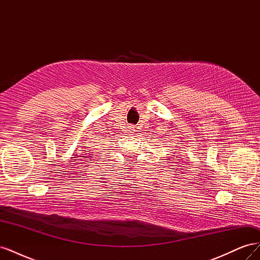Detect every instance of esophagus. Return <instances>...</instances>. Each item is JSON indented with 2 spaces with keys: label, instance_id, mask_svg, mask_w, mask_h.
Returning <instances> with one entry per match:
<instances>
[{
  "label": "esophagus",
  "instance_id": "34e87169",
  "mask_svg": "<svg viewBox=\"0 0 260 260\" xmlns=\"http://www.w3.org/2000/svg\"><path fill=\"white\" fill-rule=\"evenodd\" d=\"M128 131H129L130 133H133V132H135V131H136V130H135V127H129Z\"/></svg>",
  "mask_w": 260,
  "mask_h": 260
}]
</instances>
